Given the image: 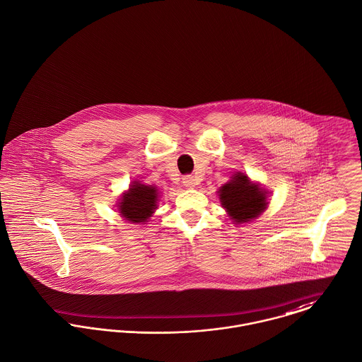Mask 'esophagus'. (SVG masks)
Returning <instances> with one entry per match:
<instances>
[{"mask_svg":"<svg viewBox=\"0 0 362 362\" xmlns=\"http://www.w3.org/2000/svg\"><path fill=\"white\" fill-rule=\"evenodd\" d=\"M183 185H185L186 187H189V189H193V187L197 185V180L194 179V176L187 175V176L183 177Z\"/></svg>","mask_w":362,"mask_h":362,"instance_id":"34e87169","label":"esophagus"}]
</instances>
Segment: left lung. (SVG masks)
<instances>
[{
	"label": "left lung",
	"mask_w": 362,
	"mask_h": 362,
	"mask_svg": "<svg viewBox=\"0 0 362 362\" xmlns=\"http://www.w3.org/2000/svg\"><path fill=\"white\" fill-rule=\"evenodd\" d=\"M219 200L236 223L255 219L267 208V192L251 183L248 176L238 172L219 189Z\"/></svg>",
	"instance_id": "8db88e82"
}]
</instances>
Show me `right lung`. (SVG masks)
Returning <instances> with one entry per match:
<instances>
[{"label":"right lung","mask_w":362,"mask_h":362,"mask_svg":"<svg viewBox=\"0 0 362 362\" xmlns=\"http://www.w3.org/2000/svg\"><path fill=\"white\" fill-rule=\"evenodd\" d=\"M158 190L154 186H146L140 182H133L129 190L122 196L119 202L121 215L132 223L147 222L157 208Z\"/></svg>","instance_id":"obj_1"}]
</instances>
